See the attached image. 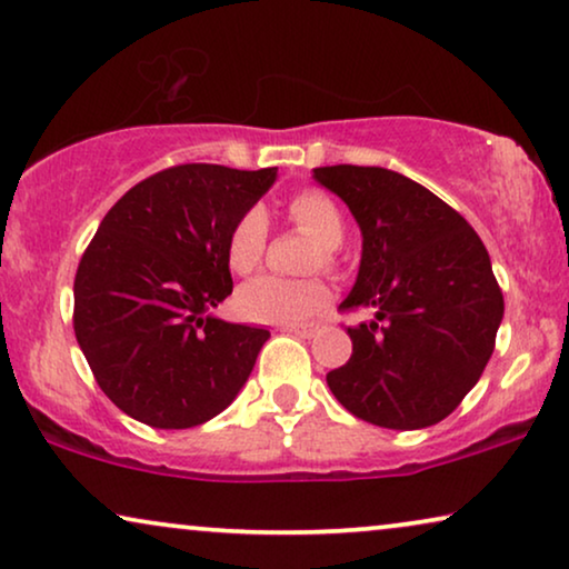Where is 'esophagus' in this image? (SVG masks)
<instances>
[{
  "label": "esophagus",
  "instance_id": "34e87169",
  "mask_svg": "<svg viewBox=\"0 0 569 569\" xmlns=\"http://www.w3.org/2000/svg\"><path fill=\"white\" fill-rule=\"evenodd\" d=\"M283 330L299 335V338H315V335L319 332V325H315V322H309V325H283Z\"/></svg>",
  "mask_w": 569,
  "mask_h": 569
}]
</instances>
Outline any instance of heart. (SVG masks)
Here are the masks:
<instances>
[{
  "instance_id": "heart-1",
  "label": "heart",
  "mask_w": 569,
  "mask_h": 569,
  "mask_svg": "<svg viewBox=\"0 0 569 569\" xmlns=\"http://www.w3.org/2000/svg\"><path fill=\"white\" fill-rule=\"evenodd\" d=\"M288 219L317 237L315 266H338V247L346 239V219L338 203L319 190H303L288 201ZM268 247V213L262 206H250L239 216L227 237V262L234 273H252L260 268ZM330 303V288L319 278L260 276L237 291V311L250 322L291 325L307 322Z\"/></svg>"
}]
</instances>
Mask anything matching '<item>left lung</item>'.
I'll return each instance as SVG.
<instances>
[{"mask_svg":"<svg viewBox=\"0 0 569 569\" xmlns=\"http://www.w3.org/2000/svg\"><path fill=\"white\" fill-rule=\"evenodd\" d=\"M350 208L363 252L340 309H371L348 327L353 356L327 387L356 418L420 430L448 418L479 381L502 322L490 254L461 213L383 167H317Z\"/></svg>","mask_w":569,"mask_h":569,"instance_id":"8db88e82","label":"left lung"}]
</instances>
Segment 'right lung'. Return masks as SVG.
Listing matches in <instances>:
<instances>
[{
	"label": "right lung",
	"mask_w": 569,
	"mask_h": 569,
	"mask_svg": "<svg viewBox=\"0 0 569 569\" xmlns=\"http://www.w3.org/2000/svg\"><path fill=\"white\" fill-rule=\"evenodd\" d=\"M278 167L178 164L141 180L92 237L74 278V335L110 402L162 430L196 428L234 402L266 327L211 309L231 293L227 237Z\"/></svg>",
	"instance_id": "1"
}]
</instances>
